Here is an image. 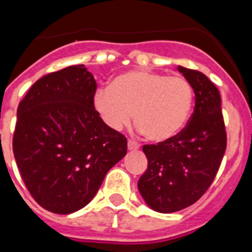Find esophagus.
<instances>
[{
	"mask_svg": "<svg viewBox=\"0 0 252 252\" xmlns=\"http://www.w3.org/2000/svg\"><path fill=\"white\" fill-rule=\"evenodd\" d=\"M128 149L129 150L140 149V144H137V142L133 141V140H129V141H128Z\"/></svg>",
	"mask_w": 252,
	"mask_h": 252,
	"instance_id": "obj_1",
	"label": "esophagus"
}]
</instances>
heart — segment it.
<instances>
[{
  "label": "heart",
  "instance_id": "obj_1",
  "mask_svg": "<svg viewBox=\"0 0 252 252\" xmlns=\"http://www.w3.org/2000/svg\"><path fill=\"white\" fill-rule=\"evenodd\" d=\"M192 85L182 76L134 69L95 93L94 110L108 128L120 130L132 119L154 142L175 137L187 124L193 107Z\"/></svg>",
  "mask_w": 252,
  "mask_h": 252
}]
</instances>
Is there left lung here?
Masks as SVG:
<instances>
[{
    "label": "left lung",
    "mask_w": 252,
    "mask_h": 252,
    "mask_svg": "<svg viewBox=\"0 0 252 252\" xmlns=\"http://www.w3.org/2000/svg\"><path fill=\"white\" fill-rule=\"evenodd\" d=\"M195 93L189 122L175 137L144 145L148 168L138 191L153 211L172 213L195 204L207 192L226 150L219 89L205 74L178 66Z\"/></svg>",
    "instance_id": "8db88e82"
}]
</instances>
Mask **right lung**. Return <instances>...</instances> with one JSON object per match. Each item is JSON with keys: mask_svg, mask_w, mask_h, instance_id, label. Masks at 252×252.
Segmentation results:
<instances>
[{"mask_svg": "<svg viewBox=\"0 0 252 252\" xmlns=\"http://www.w3.org/2000/svg\"><path fill=\"white\" fill-rule=\"evenodd\" d=\"M95 90L85 65H73L41 77L18 106V170L35 201L52 213L69 215L87 205L126 154V138L94 110Z\"/></svg>", "mask_w": 252, "mask_h": 252, "instance_id": "add662e5", "label": "right lung"}]
</instances>
